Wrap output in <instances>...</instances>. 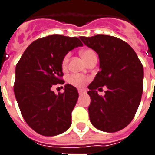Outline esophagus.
Wrapping results in <instances>:
<instances>
[{"mask_svg":"<svg viewBox=\"0 0 155 155\" xmlns=\"http://www.w3.org/2000/svg\"><path fill=\"white\" fill-rule=\"evenodd\" d=\"M84 92H85V91H84V90H82V89H79L78 90V93L80 95L82 94V93H84Z\"/></svg>","mask_w":155,"mask_h":155,"instance_id":"1","label":"esophagus"}]
</instances>
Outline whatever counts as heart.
Segmentation results:
<instances>
[{
  "label": "heart",
  "instance_id": "heart-1",
  "mask_svg": "<svg viewBox=\"0 0 155 155\" xmlns=\"http://www.w3.org/2000/svg\"><path fill=\"white\" fill-rule=\"evenodd\" d=\"M94 54L95 52L93 50H91V49H84V50H82L81 52V56L84 59V61H86L91 55ZM68 58H69V54H67L66 56L64 58L63 62H62V67H63V68H65L67 67V64H68ZM87 80V78L86 77L82 76V75H80V74H73V75H71L69 77L68 82L71 84H73V86H76L78 87H83V86L85 85Z\"/></svg>",
  "mask_w": 155,
  "mask_h": 155
}]
</instances>
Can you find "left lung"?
I'll return each mask as SVG.
<instances>
[{"label":"left lung","mask_w":155,"mask_h":155,"mask_svg":"<svg viewBox=\"0 0 155 155\" xmlns=\"http://www.w3.org/2000/svg\"><path fill=\"white\" fill-rule=\"evenodd\" d=\"M79 39L100 61V71L88 86L90 121L101 131H119L130 123L140 103L143 65L134 49L116 37L97 35ZM103 85L107 90L101 97L96 89Z\"/></svg>","instance_id":"1"}]
</instances>
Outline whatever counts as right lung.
<instances>
[{
    "label": "right lung",
    "mask_w": 155,
    "mask_h": 155,
    "mask_svg": "<svg viewBox=\"0 0 155 155\" xmlns=\"http://www.w3.org/2000/svg\"><path fill=\"white\" fill-rule=\"evenodd\" d=\"M79 46L82 43L77 37H44L29 45L15 67L14 92L18 106L27 124L39 135H59L72 124L78 91L70 84L58 95L51 88L64 83L63 59Z\"/></svg>",
    "instance_id": "obj_1"
}]
</instances>
